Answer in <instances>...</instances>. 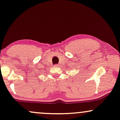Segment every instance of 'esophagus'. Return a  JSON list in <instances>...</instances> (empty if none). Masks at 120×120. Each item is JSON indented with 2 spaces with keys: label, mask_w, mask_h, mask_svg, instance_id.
I'll return each mask as SVG.
<instances>
[{
  "label": "esophagus",
  "mask_w": 120,
  "mask_h": 120,
  "mask_svg": "<svg viewBox=\"0 0 120 120\" xmlns=\"http://www.w3.org/2000/svg\"><path fill=\"white\" fill-rule=\"evenodd\" d=\"M55 66H57V67H59V66H60V64H56Z\"/></svg>",
  "instance_id": "1"
}]
</instances>
